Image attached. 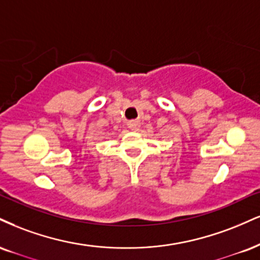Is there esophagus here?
<instances>
[{
  "mask_svg": "<svg viewBox=\"0 0 260 260\" xmlns=\"http://www.w3.org/2000/svg\"><path fill=\"white\" fill-rule=\"evenodd\" d=\"M127 126H128V128H129L131 131H138L139 127H140V123H139V121L133 120V121L128 122Z\"/></svg>",
  "mask_w": 260,
  "mask_h": 260,
  "instance_id": "1",
  "label": "esophagus"
}]
</instances>
